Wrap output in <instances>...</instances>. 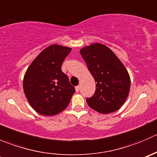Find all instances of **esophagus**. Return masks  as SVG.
Returning <instances> with one entry per match:
<instances>
[{
    "instance_id": "obj_1",
    "label": "esophagus",
    "mask_w": 157,
    "mask_h": 157,
    "mask_svg": "<svg viewBox=\"0 0 157 157\" xmlns=\"http://www.w3.org/2000/svg\"><path fill=\"white\" fill-rule=\"evenodd\" d=\"M75 90H76V92H77V93H78L79 90H80V86H76V87H75Z\"/></svg>"
}]
</instances>
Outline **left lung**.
<instances>
[{
  "label": "left lung",
  "mask_w": 157,
  "mask_h": 157,
  "mask_svg": "<svg viewBox=\"0 0 157 157\" xmlns=\"http://www.w3.org/2000/svg\"><path fill=\"white\" fill-rule=\"evenodd\" d=\"M80 52L96 82L94 95L86 99L89 106L102 114L118 111L127 99L131 86L126 67L103 44L93 43Z\"/></svg>",
  "instance_id": "obj_1"
}]
</instances>
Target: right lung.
Wrapping results in <instances>:
<instances>
[{
	"instance_id": "add662e5",
	"label": "right lung",
	"mask_w": 157,
	"mask_h": 157,
	"mask_svg": "<svg viewBox=\"0 0 157 157\" xmlns=\"http://www.w3.org/2000/svg\"><path fill=\"white\" fill-rule=\"evenodd\" d=\"M71 51L69 47L50 45L38 55L25 73V96L40 115H58L69 105L75 88L61 71V64Z\"/></svg>"
}]
</instances>
